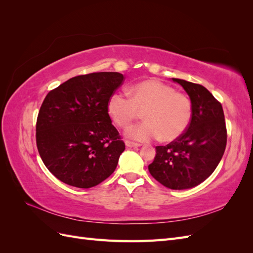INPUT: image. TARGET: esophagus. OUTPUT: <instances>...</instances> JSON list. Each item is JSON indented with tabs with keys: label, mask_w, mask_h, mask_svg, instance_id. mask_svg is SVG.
I'll return each instance as SVG.
<instances>
[{
	"label": "esophagus",
	"mask_w": 253,
	"mask_h": 253,
	"mask_svg": "<svg viewBox=\"0 0 253 253\" xmlns=\"http://www.w3.org/2000/svg\"><path fill=\"white\" fill-rule=\"evenodd\" d=\"M126 145L127 148H138V147H140V144L136 143V142L128 141V140H126Z\"/></svg>",
	"instance_id": "esophagus-1"
}]
</instances>
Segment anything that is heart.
Masks as SVG:
<instances>
[{
	"instance_id": "heart-1",
	"label": "heart",
	"mask_w": 253,
	"mask_h": 253,
	"mask_svg": "<svg viewBox=\"0 0 253 253\" xmlns=\"http://www.w3.org/2000/svg\"><path fill=\"white\" fill-rule=\"evenodd\" d=\"M128 98L114 93L108 100V113L114 124L128 128L142 112L143 122L128 129L127 137L138 141L159 138L170 142L186 132L192 119L190 99L168 85L149 79L134 84L127 89Z\"/></svg>"
}]
</instances>
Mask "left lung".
<instances>
[{
  "label": "left lung",
  "mask_w": 253,
  "mask_h": 253,
  "mask_svg": "<svg viewBox=\"0 0 253 253\" xmlns=\"http://www.w3.org/2000/svg\"><path fill=\"white\" fill-rule=\"evenodd\" d=\"M187 91L192 119L186 132L167 145L156 147L151 175L172 190L193 188L216 169L227 144L223 106L201 84L172 78Z\"/></svg>",
  "instance_id": "obj_1"
}]
</instances>
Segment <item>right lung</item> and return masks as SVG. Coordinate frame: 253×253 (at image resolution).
<instances>
[{"instance_id": "add662e5", "label": "right lung", "mask_w": 253, "mask_h": 253, "mask_svg": "<svg viewBox=\"0 0 253 253\" xmlns=\"http://www.w3.org/2000/svg\"><path fill=\"white\" fill-rule=\"evenodd\" d=\"M124 81L114 72L80 75L45 97L37 118V148L59 180L88 189L116 169L126 144L106 105Z\"/></svg>"}]
</instances>
